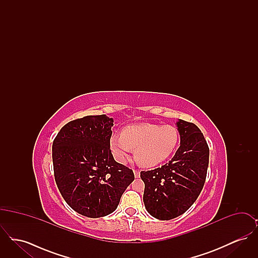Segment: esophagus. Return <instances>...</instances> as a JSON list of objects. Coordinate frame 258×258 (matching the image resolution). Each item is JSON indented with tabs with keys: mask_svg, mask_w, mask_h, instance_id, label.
Segmentation results:
<instances>
[{
	"mask_svg": "<svg viewBox=\"0 0 258 258\" xmlns=\"http://www.w3.org/2000/svg\"><path fill=\"white\" fill-rule=\"evenodd\" d=\"M134 173H135V178H138V177L140 176V172H139V170H134Z\"/></svg>",
	"mask_w": 258,
	"mask_h": 258,
	"instance_id": "obj_1",
	"label": "esophagus"
}]
</instances>
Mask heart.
I'll list each match as a JSON object with an SVG mask.
<instances>
[{
  "instance_id": "obj_1",
  "label": "heart",
  "mask_w": 258,
  "mask_h": 258,
  "mask_svg": "<svg viewBox=\"0 0 258 258\" xmlns=\"http://www.w3.org/2000/svg\"><path fill=\"white\" fill-rule=\"evenodd\" d=\"M179 132L170 124L137 123L124 127L122 135H113L110 148L115 160L125 162L132 149L135 159L144 167H152L167 160L177 147Z\"/></svg>"
}]
</instances>
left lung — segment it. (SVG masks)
Listing matches in <instances>:
<instances>
[{"mask_svg":"<svg viewBox=\"0 0 258 258\" xmlns=\"http://www.w3.org/2000/svg\"><path fill=\"white\" fill-rule=\"evenodd\" d=\"M181 145L172 160L140 172L145 184L143 201L154 218L168 221L184 214L199 197L207 176L209 147L197 124L177 122Z\"/></svg>","mask_w":258,"mask_h":258,"instance_id":"1","label":"left lung"}]
</instances>
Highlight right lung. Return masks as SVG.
I'll list each match as a JSON object with an SVG mask.
<instances>
[{
	"label": "right lung",
	"mask_w": 258,
	"mask_h": 258,
	"mask_svg": "<svg viewBox=\"0 0 258 258\" xmlns=\"http://www.w3.org/2000/svg\"><path fill=\"white\" fill-rule=\"evenodd\" d=\"M113 119L85 116L64 124L52 145L54 177L64 201L78 214L101 218L113 213L135 180L110 150Z\"/></svg>",
	"instance_id": "right-lung-1"
}]
</instances>
